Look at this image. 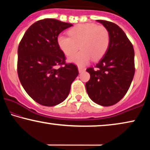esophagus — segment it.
<instances>
[{"label": "esophagus", "instance_id": "esophagus-1", "mask_svg": "<svg viewBox=\"0 0 150 150\" xmlns=\"http://www.w3.org/2000/svg\"><path fill=\"white\" fill-rule=\"evenodd\" d=\"M78 69H79V73L83 72V71H84L85 70V68H83V67H78Z\"/></svg>", "mask_w": 150, "mask_h": 150}]
</instances>
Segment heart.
<instances>
[{"label":"heart","mask_w":150,"mask_h":150,"mask_svg":"<svg viewBox=\"0 0 150 150\" xmlns=\"http://www.w3.org/2000/svg\"><path fill=\"white\" fill-rule=\"evenodd\" d=\"M69 37L59 35L57 44L67 56L73 55L80 47L81 50L68 59L69 62L84 66L91 59L98 61L105 54L110 44V34L104 26L96 24H79L67 32Z\"/></svg>","instance_id":"b5f03b06"}]
</instances>
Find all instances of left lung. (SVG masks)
Instances as JSON below:
<instances>
[{
    "label": "left lung",
    "mask_w": 150,
    "mask_h": 150,
    "mask_svg": "<svg viewBox=\"0 0 150 150\" xmlns=\"http://www.w3.org/2000/svg\"><path fill=\"white\" fill-rule=\"evenodd\" d=\"M107 28L110 44L105 54L96 65L88 68L90 80L86 90L92 101L109 106L122 99L134 75V51L132 44L122 28L112 22L96 20Z\"/></svg>",
    "instance_id": "obj_1"
}]
</instances>
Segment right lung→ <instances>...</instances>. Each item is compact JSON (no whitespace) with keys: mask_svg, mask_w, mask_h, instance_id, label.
I'll list each match as a JSON object with an SVG mask.
<instances>
[{"mask_svg":"<svg viewBox=\"0 0 150 150\" xmlns=\"http://www.w3.org/2000/svg\"><path fill=\"white\" fill-rule=\"evenodd\" d=\"M71 24L46 18L28 28L18 50V74L28 96L41 105L53 106L66 99L79 75L73 63L65 64L57 38ZM64 64L59 69L57 65Z\"/></svg>","mask_w":150,"mask_h":150,"instance_id":"obj_1","label":"right lung"}]
</instances>
